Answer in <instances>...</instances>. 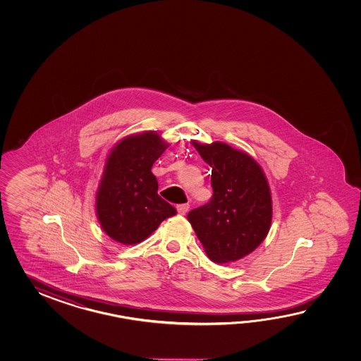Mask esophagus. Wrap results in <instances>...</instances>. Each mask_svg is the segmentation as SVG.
<instances>
[{
	"instance_id": "34e87169",
	"label": "esophagus",
	"mask_w": 361,
	"mask_h": 361,
	"mask_svg": "<svg viewBox=\"0 0 361 361\" xmlns=\"http://www.w3.org/2000/svg\"><path fill=\"white\" fill-rule=\"evenodd\" d=\"M188 209H190L188 204H180V205H178L177 207L178 213L180 215L185 214V213L188 212Z\"/></svg>"
}]
</instances>
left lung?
Instances as JSON below:
<instances>
[{
	"label": "left lung",
	"mask_w": 361,
	"mask_h": 361,
	"mask_svg": "<svg viewBox=\"0 0 361 361\" xmlns=\"http://www.w3.org/2000/svg\"><path fill=\"white\" fill-rule=\"evenodd\" d=\"M212 168L213 197L187 219L215 263H228L254 252L269 235L272 199L261 165L223 142H192Z\"/></svg>",
	"instance_id": "obj_1"
}]
</instances>
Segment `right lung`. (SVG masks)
I'll use <instances>...</instances> for the list:
<instances>
[{
    "label": "right lung",
    "instance_id": "obj_1",
    "mask_svg": "<svg viewBox=\"0 0 361 361\" xmlns=\"http://www.w3.org/2000/svg\"><path fill=\"white\" fill-rule=\"evenodd\" d=\"M169 147L156 131L131 134L109 151L95 196L100 227L123 245H134L177 214L157 193L154 162Z\"/></svg>",
    "mask_w": 361,
    "mask_h": 361
}]
</instances>
